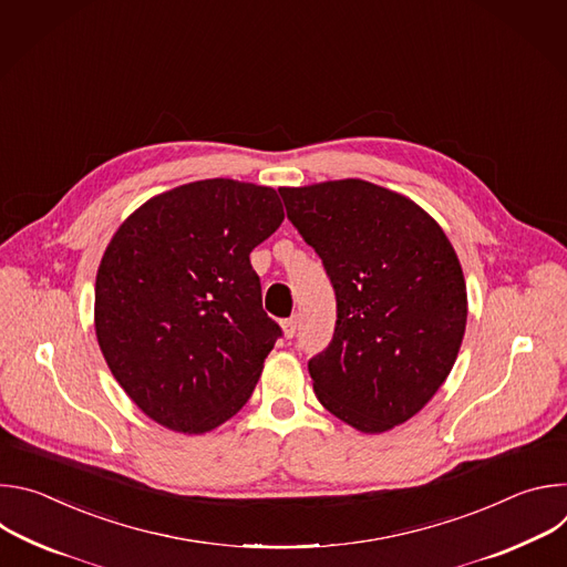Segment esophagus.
<instances>
[{
    "mask_svg": "<svg viewBox=\"0 0 567 567\" xmlns=\"http://www.w3.org/2000/svg\"><path fill=\"white\" fill-rule=\"evenodd\" d=\"M296 330H298V318H296V316L282 320V332H285L287 339H293V337H296Z\"/></svg>",
    "mask_w": 567,
    "mask_h": 567,
    "instance_id": "obj_1",
    "label": "esophagus"
}]
</instances>
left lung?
Returning a JSON list of instances; mask_svg holds the SVG:
<instances>
[{
	"instance_id": "left-lung-1",
	"label": "left lung",
	"mask_w": 567,
	"mask_h": 567,
	"mask_svg": "<svg viewBox=\"0 0 567 567\" xmlns=\"http://www.w3.org/2000/svg\"><path fill=\"white\" fill-rule=\"evenodd\" d=\"M337 293L332 343L309 359L318 401L361 433L417 415L446 381L466 328V285L440 224L363 179L280 190Z\"/></svg>"
}]
</instances>
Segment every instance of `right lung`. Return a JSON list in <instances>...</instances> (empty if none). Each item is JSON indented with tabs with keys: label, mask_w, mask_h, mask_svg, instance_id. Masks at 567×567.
<instances>
[{
	"label": "right lung",
	"mask_w": 567,
	"mask_h": 567,
	"mask_svg": "<svg viewBox=\"0 0 567 567\" xmlns=\"http://www.w3.org/2000/svg\"><path fill=\"white\" fill-rule=\"evenodd\" d=\"M282 219L274 188L204 179L147 199L114 233L96 274V339L156 424L202 435L249 401L282 337L249 256Z\"/></svg>",
	"instance_id": "right-lung-1"
}]
</instances>
